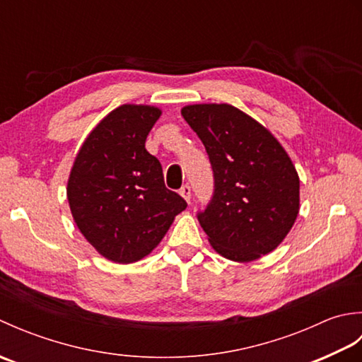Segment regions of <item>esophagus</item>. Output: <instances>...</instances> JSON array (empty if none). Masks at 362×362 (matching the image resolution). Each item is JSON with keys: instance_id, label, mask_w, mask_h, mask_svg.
<instances>
[{"instance_id": "1", "label": "esophagus", "mask_w": 362, "mask_h": 362, "mask_svg": "<svg viewBox=\"0 0 362 362\" xmlns=\"http://www.w3.org/2000/svg\"><path fill=\"white\" fill-rule=\"evenodd\" d=\"M179 193H180V196H182L183 199H185V201L189 204V201H191V187L188 185V183H187V185H183V187L180 188Z\"/></svg>"}]
</instances>
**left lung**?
Segmentation results:
<instances>
[{"mask_svg": "<svg viewBox=\"0 0 362 362\" xmlns=\"http://www.w3.org/2000/svg\"><path fill=\"white\" fill-rule=\"evenodd\" d=\"M209 153L214 189L197 219L213 249L233 261L272 252L298 214L300 182L286 151L249 115L228 104L182 109Z\"/></svg>", "mask_w": 362, "mask_h": 362, "instance_id": "obj_1", "label": "left lung"}]
</instances>
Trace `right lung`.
I'll return each mask as SVG.
<instances>
[{
	"label": "right lung",
	"instance_id": "obj_1",
	"mask_svg": "<svg viewBox=\"0 0 362 362\" xmlns=\"http://www.w3.org/2000/svg\"><path fill=\"white\" fill-rule=\"evenodd\" d=\"M160 109L124 104L93 129L74 160L68 202L76 226L107 259L127 264L157 247L185 199L165 187L146 136Z\"/></svg>",
	"mask_w": 362,
	"mask_h": 362
}]
</instances>
